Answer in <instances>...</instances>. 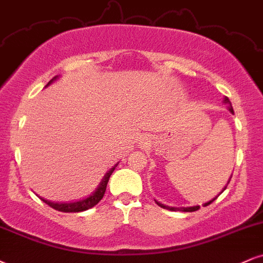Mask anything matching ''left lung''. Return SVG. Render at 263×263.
I'll return each mask as SVG.
<instances>
[{
    "label": "left lung",
    "instance_id": "8db88e82",
    "mask_svg": "<svg viewBox=\"0 0 263 263\" xmlns=\"http://www.w3.org/2000/svg\"><path fill=\"white\" fill-rule=\"evenodd\" d=\"M224 103H227V105H228V109L229 111H231V113H234V111H233V107H232V103H231V101H229V99L228 97H224V101H223ZM232 178V177H231ZM231 178H229V180H228V183H227V185H228L229 184V181H231ZM227 185L223 187V190L221 191V193L218 194V195H217L216 197H213L212 200H210V201H207V202H205L203 203V206H209L210 203H212L213 201H215L217 197H218L219 195H221V194L223 193V191H224L226 189H227ZM156 203L160 207H162V209H166V210H170V211H181V212H194V211H197L200 209V206H190V207H171V206H166V205H163V203H161V202H158V201H156Z\"/></svg>",
    "mask_w": 263,
    "mask_h": 263
}]
</instances>
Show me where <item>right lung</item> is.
Returning a JSON list of instances; mask_svg holds the SVG:
<instances>
[{
  "label": "right lung",
  "instance_id": "obj_1",
  "mask_svg": "<svg viewBox=\"0 0 263 263\" xmlns=\"http://www.w3.org/2000/svg\"><path fill=\"white\" fill-rule=\"evenodd\" d=\"M58 78H60V76H56L54 78H52V79H51L50 82L47 83L46 86L51 85V84H52L56 79H58ZM117 164H118V163H117ZM117 164H115V166H113L111 170L107 172V173L105 174V177L102 178V180L100 181L99 186L96 187V190L93 191L91 195L85 197V199L79 200V201H74V202H66V203H63V202L62 203L51 202V201L45 200V199H41V200L44 201L45 203H47L48 206H51L52 209L57 210V211H61V212H83V211L91 209V207L97 205V203L101 201L103 195H105L107 183H108L109 177H111V174L113 173V171H115Z\"/></svg>",
  "mask_w": 263,
  "mask_h": 263
}]
</instances>
